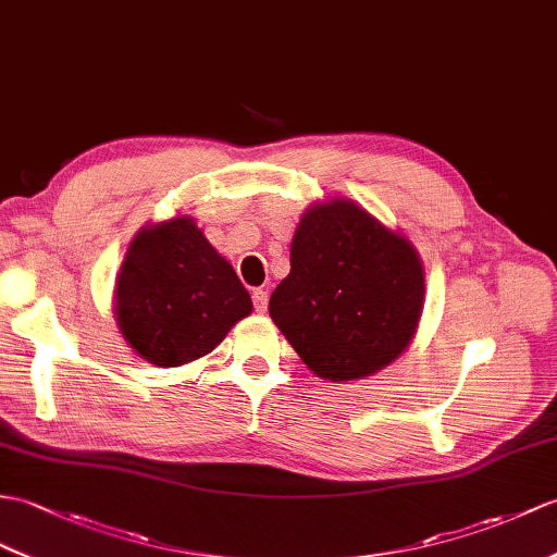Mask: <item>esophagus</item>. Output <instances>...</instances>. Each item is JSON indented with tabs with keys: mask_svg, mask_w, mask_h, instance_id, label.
Returning a JSON list of instances; mask_svg holds the SVG:
<instances>
[{
	"mask_svg": "<svg viewBox=\"0 0 557 557\" xmlns=\"http://www.w3.org/2000/svg\"><path fill=\"white\" fill-rule=\"evenodd\" d=\"M251 299H253V308L258 310V313H265V308H268V292H265V289H253Z\"/></svg>",
	"mask_w": 557,
	"mask_h": 557,
	"instance_id": "esophagus-1",
	"label": "esophagus"
}]
</instances>
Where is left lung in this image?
I'll list each match as a JSON object with an SVG mask.
<instances>
[{"mask_svg":"<svg viewBox=\"0 0 557 557\" xmlns=\"http://www.w3.org/2000/svg\"><path fill=\"white\" fill-rule=\"evenodd\" d=\"M289 261L268 310L315 377L366 380L410 346L424 268L398 230L351 199L318 201L296 225Z\"/></svg>","mask_w":557,"mask_h":557,"instance_id":"left-lung-1","label":"left lung"}]
</instances>
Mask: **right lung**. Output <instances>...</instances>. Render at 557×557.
<instances>
[{"instance_id":"obj_1","label":"right lung","mask_w":557,"mask_h":557,"mask_svg":"<svg viewBox=\"0 0 557 557\" xmlns=\"http://www.w3.org/2000/svg\"><path fill=\"white\" fill-rule=\"evenodd\" d=\"M251 310L235 268L189 215L141 227L115 275V325L135 354L159 368L211 354Z\"/></svg>"}]
</instances>
